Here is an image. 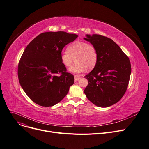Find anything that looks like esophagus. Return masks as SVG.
I'll list each match as a JSON object with an SVG mask.
<instances>
[{
    "label": "esophagus",
    "mask_w": 149,
    "mask_h": 149,
    "mask_svg": "<svg viewBox=\"0 0 149 149\" xmlns=\"http://www.w3.org/2000/svg\"><path fill=\"white\" fill-rule=\"evenodd\" d=\"M74 77H75V81H78L80 79V77H78L77 75H75Z\"/></svg>",
    "instance_id": "obj_1"
}]
</instances>
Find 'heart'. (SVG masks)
<instances>
[{
    "label": "heart",
    "instance_id": "b5f03b06",
    "mask_svg": "<svg viewBox=\"0 0 149 149\" xmlns=\"http://www.w3.org/2000/svg\"><path fill=\"white\" fill-rule=\"evenodd\" d=\"M75 61L69 71L73 74H81L88 69L92 70L97 62V52L95 47L84 41H74L67 47V51L61 53V61L66 67H69Z\"/></svg>",
    "mask_w": 149,
    "mask_h": 149
}]
</instances>
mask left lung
<instances>
[{
	"label": "left lung",
	"mask_w": 149,
	"mask_h": 149,
	"mask_svg": "<svg viewBox=\"0 0 149 149\" xmlns=\"http://www.w3.org/2000/svg\"><path fill=\"white\" fill-rule=\"evenodd\" d=\"M86 41L97 52V62L84 77L88 85L84 92L88 100L100 107H108L119 101L130 81L131 65L129 57L111 39L101 35H86Z\"/></svg>",
	"instance_id": "obj_1"
}]
</instances>
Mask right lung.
Wrapping results in <instances>:
<instances>
[{
    "label": "right lung",
    "instance_id": "obj_1",
    "mask_svg": "<svg viewBox=\"0 0 149 149\" xmlns=\"http://www.w3.org/2000/svg\"><path fill=\"white\" fill-rule=\"evenodd\" d=\"M78 36L65 32H48L37 36L25 48L19 61V84L31 100L52 107L66 96L74 82L61 61L63 47Z\"/></svg>",
    "mask_w": 149,
    "mask_h": 149
}]
</instances>
